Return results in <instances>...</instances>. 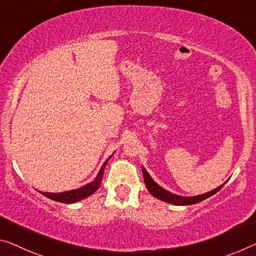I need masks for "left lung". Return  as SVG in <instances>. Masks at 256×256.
<instances>
[{
  "label": "left lung",
  "instance_id": "obj_1",
  "mask_svg": "<svg viewBox=\"0 0 256 256\" xmlns=\"http://www.w3.org/2000/svg\"><path fill=\"white\" fill-rule=\"evenodd\" d=\"M142 173H144V184H146V186H147V189L149 190V192L154 194L155 197H157L158 200H164L166 202H170V204H174V205L197 204V202L204 200H206V198L212 196V194H216L218 190H220L223 186V184H222L220 186H218L216 189L212 190V192L202 194H198V196H194V197H181V196H176V194L166 192L165 189H163L162 186H158L156 182L154 181L152 178H150L148 172L146 171L144 168H142Z\"/></svg>",
  "mask_w": 256,
  "mask_h": 256
}]
</instances>
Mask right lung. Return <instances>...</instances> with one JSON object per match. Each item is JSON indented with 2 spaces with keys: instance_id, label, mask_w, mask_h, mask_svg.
Listing matches in <instances>:
<instances>
[{
  "instance_id": "add662e5",
  "label": "right lung",
  "mask_w": 256,
  "mask_h": 256,
  "mask_svg": "<svg viewBox=\"0 0 256 256\" xmlns=\"http://www.w3.org/2000/svg\"><path fill=\"white\" fill-rule=\"evenodd\" d=\"M110 157H109L108 160L104 162L102 168H101V170L99 171V174L96 176V179L93 180L92 182H90L88 184L82 186V188L70 190V192H59V194L43 192H40V194H44V196L48 197V198H50V200H56V202H66V204H70V202H78L80 200H84V198L90 196V194L94 192L96 190L99 189L101 182H102L104 168H106L107 162L110 160Z\"/></svg>"
}]
</instances>
